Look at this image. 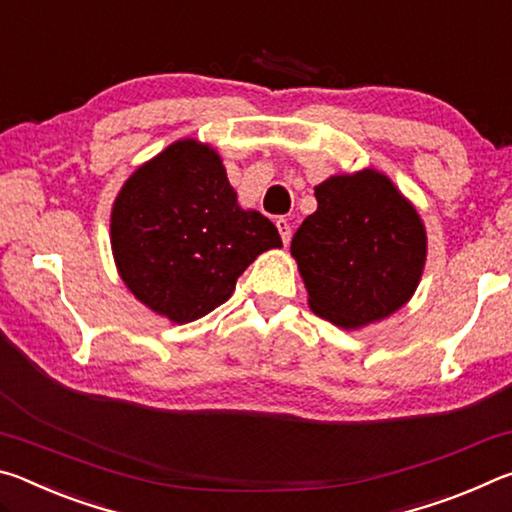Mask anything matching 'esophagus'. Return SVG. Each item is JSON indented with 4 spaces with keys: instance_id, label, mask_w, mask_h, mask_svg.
<instances>
[{
    "instance_id": "obj_1",
    "label": "esophagus",
    "mask_w": 512,
    "mask_h": 512,
    "mask_svg": "<svg viewBox=\"0 0 512 512\" xmlns=\"http://www.w3.org/2000/svg\"><path fill=\"white\" fill-rule=\"evenodd\" d=\"M275 225H277V230H280V235H282V241H284V246H289V241H291V223H289V219H284V216H280V219L275 221Z\"/></svg>"
}]
</instances>
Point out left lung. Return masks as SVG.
I'll use <instances>...</instances> for the list:
<instances>
[{"label": "left lung", "mask_w": 512, "mask_h": 512, "mask_svg": "<svg viewBox=\"0 0 512 512\" xmlns=\"http://www.w3.org/2000/svg\"><path fill=\"white\" fill-rule=\"evenodd\" d=\"M291 241L316 316L343 329L391 316L418 289L427 232L391 178L375 169L332 176Z\"/></svg>", "instance_id": "obj_1"}]
</instances>
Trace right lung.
I'll return each instance as SVG.
<instances>
[{"label":"right lung","mask_w":512,"mask_h":512,"mask_svg":"<svg viewBox=\"0 0 512 512\" xmlns=\"http://www.w3.org/2000/svg\"><path fill=\"white\" fill-rule=\"evenodd\" d=\"M110 244L133 296L183 325L223 305L248 264L282 239L264 214L241 210L212 146L180 140L121 187Z\"/></svg>","instance_id":"1"}]
</instances>
